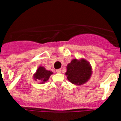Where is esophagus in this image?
Here are the masks:
<instances>
[{"mask_svg":"<svg viewBox=\"0 0 121 121\" xmlns=\"http://www.w3.org/2000/svg\"><path fill=\"white\" fill-rule=\"evenodd\" d=\"M56 72L57 73H61V69H57V70H56Z\"/></svg>","mask_w":121,"mask_h":121,"instance_id":"34e87169","label":"esophagus"}]
</instances>
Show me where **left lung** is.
<instances>
[{"label":"left lung","instance_id":"1","mask_svg":"<svg viewBox=\"0 0 121 121\" xmlns=\"http://www.w3.org/2000/svg\"><path fill=\"white\" fill-rule=\"evenodd\" d=\"M92 74V67L86 59H74L67 65L65 75L71 84L81 85L85 84Z\"/></svg>","mask_w":121,"mask_h":121}]
</instances>
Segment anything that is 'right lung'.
<instances>
[{"label": "right lung", "mask_w": 121, "mask_h": 121, "mask_svg": "<svg viewBox=\"0 0 121 121\" xmlns=\"http://www.w3.org/2000/svg\"><path fill=\"white\" fill-rule=\"evenodd\" d=\"M53 73L50 70H47L42 66H39L36 73L33 74V79L35 81H39V84H44L53 74Z\"/></svg>", "instance_id": "1"}]
</instances>
